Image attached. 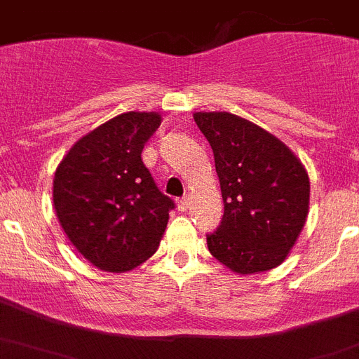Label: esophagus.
<instances>
[{"mask_svg": "<svg viewBox=\"0 0 359 359\" xmlns=\"http://www.w3.org/2000/svg\"><path fill=\"white\" fill-rule=\"evenodd\" d=\"M189 203H190L189 196H183V198L177 199V210H180V212H185L187 208H189Z\"/></svg>", "mask_w": 359, "mask_h": 359, "instance_id": "obj_1", "label": "esophagus"}]
</instances>
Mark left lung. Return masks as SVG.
<instances>
[{
	"label": "left lung",
	"mask_w": 359,
	"mask_h": 359,
	"mask_svg": "<svg viewBox=\"0 0 359 359\" xmlns=\"http://www.w3.org/2000/svg\"><path fill=\"white\" fill-rule=\"evenodd\" d=\"M214 151L224 201L223 221L207 244L236 273L277 268L302 231L309 208V177L278 138L231 113H196Z\"/></svg>",
	"instance_id": "obj_1"
}]
</instances>
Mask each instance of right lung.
I'll list each match as a JSON object with an SVG mask.
<instances>
[{"mask_svg":"<svg viewBox=\"0 0 359 359\" xmlns=\"http://www.w3.org/2000/svg\"><path fill=\"white\" fill-rule=\"evenodd\" d=\"M158 113L129 111L82 136L59 163L53 205L72 244L104 271H129L156 252L174 201L142 161Z\"/></svg>","mask_w":359,"mask_h":359,"instance_id":"obj_1","label":"right lung"}]
</instances>
